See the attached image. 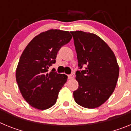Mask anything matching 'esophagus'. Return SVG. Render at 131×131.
<instances>
[{"label": "esophagus", "mask_w": 131, "mask_h": 131, "mask_svg": "<svg viewBox=\"0 0 131 131\" xmlns=\"http://www.w3.org/2000/svg\"><path fill=\"white\" fill-rule=\"evenodd\" d=\"M73 78H74L73 74H71V75H68V79H72Z\"/></svg>", "instance_id": "esophagus-1"}]
</instances>
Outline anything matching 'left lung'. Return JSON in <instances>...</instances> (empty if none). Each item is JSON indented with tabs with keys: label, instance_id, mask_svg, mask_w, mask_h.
I'll return each mask as SVG.
<instances>
[{
	"label": "left lung",
	"instance_id": "1",
	"mask_svg": "<svg viewBox=\"0 0 131 131\" xmlns=\"http://www.w3.org/2000/svg\"><path fill=\"white\" fill-rule=\"evenodd\" d=\"M80 69L76 72L79 88L73 92L75 101L89 109L103 104L113 92L117 83L119 67L115 56L104 40L94 33L71 31Z\"/></svg>",
	"mask_w": 131,
	"mask_h": 131
}]
</instances>
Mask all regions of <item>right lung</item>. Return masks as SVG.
Masks as SVG:
<instances>
[{
  "mask_svg": "<svg viewBox=\"0 0 131 131\" xmlns=\"http://www.w3.org/2000/svg\"><path fill=\"white\" fill-rule=\"evenodd\" d=\"M71 38L69 31L49 29L35 36L24 49L16 79L21 95L32 107L44 110L56 102L68 76L52 70L48 73V69L56 62L60 48Z\"/></svg>",
  "mask_w": 131,
  "mask_h": 131,
  "instance_id": "right-lung-1",
  "label": "right lung"
}]
</instances>
